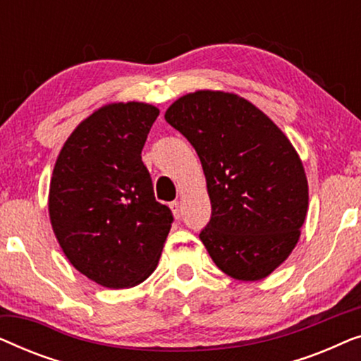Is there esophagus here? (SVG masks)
I'll return each mask as SVG.
<instances>
[{
    "label": "esophagus",
    "mask_w": 361,
    "mask_h": 361,
    "mask_svg": "<svg viewBox=\"0 0 361 361\" xmlns=\"http://www.w3.org/2000/svg\"><path fill=\"white\" fill-rule=\"evenodd\" d=\"M169 207H171L172 214H174L176 219H180V205H179V200H174V202H171Z\"/></svg>",
    "instance_id": "obj_1"
}]
</instances>
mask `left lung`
<instances>
[{
	"mask_svg": "<svg viewBox=\"0 0 361 361\" xmlns=\"http://www.w3.org/2000/svg\"><path fill=\"white\" fill-rule=\"evenodd\" d=\"M164 118L200 157L212 219L199 236L210 258L233 279H264L293 253L307 215V177L293 142L230 92L187 93Z\"/></svg>",
	"mask_w": 361,
	"mask_h": 361,
	"instance_id": "8db88e82",
	"label": "left lung"
}]
</instances>
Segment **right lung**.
Segmentation results:
<instances>
[{
  "instance_id": "right-lung-1",
  "label": "right lung",
  "mask_w": 361,
  "mask_h": 361,
  "mask_svg": "<svg viewBox=\"0 0 361 361\" xmlns=\"http://www.w3.org/2000/svg\"><path fill=\"white\" fill-rule=\"evenodd\" d=\"M159 108L115 102L87 116L63 142L49 185V219L78 273L108 289L149 278L169 235V207L156 202L141 161Z\"/></svg>"
}]
</instances>
